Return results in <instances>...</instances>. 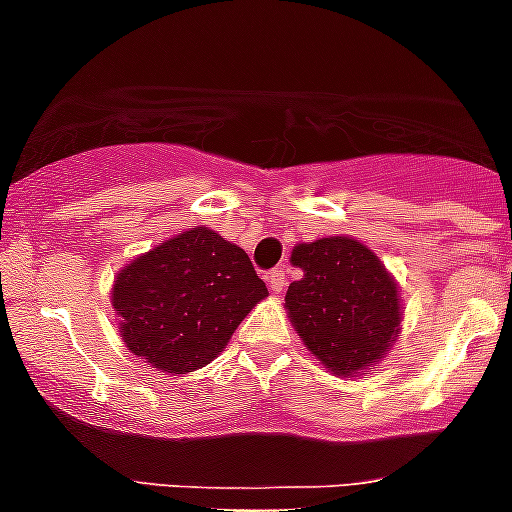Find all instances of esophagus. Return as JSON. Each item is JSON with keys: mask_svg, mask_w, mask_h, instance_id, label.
Returning a JSON list of instances; mask_svg holds the SVG:
<instances>
[{"mask_svg": "<svg viewBox=\"0 0 512 512\" xmlns=\"http://www.w3.org/2000/svg\"><path fill=\"white\" fill-rule=\"evenodd\" d=\"M268 286L273 294H281L283 289H286V273H283V268H276L270 270L268 273Z\"/></svg>", "mask_w": 512, "mask_h": 512, "instance_id": "obj_1", "label": "esophagus"}]
</instances>
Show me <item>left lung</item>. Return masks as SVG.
I'll use <instances>...</instances> for the list:
<instances>
[{"label": "left lung", "mask_w": 512, "mask_h": 512, "mask_svg": "<svg viewBox=\"0 0 512 512\" xmlns=\"http://www.w3.org/2000/svg\"><path fill=\"white\" fill-rule=\"evenodd\" d=\"M291 263L304 270L286 291V309L304 346L336 375L377 362L401 325L398 289L372 249L349 236L299 244Z\"/></svg>", "instance_id": "1"}]
</instances>
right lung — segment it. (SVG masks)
Returning a JSON list of instances; mask_svg holds the SVG:
<instances>
[{
  "mask_svg": "<svg viewBox=\"0 0 512 512\" xmlns=\"http://www.w3.org/2000/svg\"><path fill=\"white\" fill-rule=\"evenodd\" d=\"M265 296L247 252L197 226L132 260L114 281L111 304L132 354L187 375L226 349Z\"/></svg>",
  "mask_w": 512,
  "mask_h": 512,
  "instance_id": "1",
  "label": "right lung"
}]
</instances>
